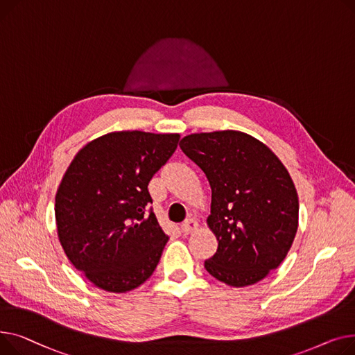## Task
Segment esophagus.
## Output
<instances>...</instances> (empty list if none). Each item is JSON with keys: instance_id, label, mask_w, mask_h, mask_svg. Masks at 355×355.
<instances>
[{"instance_id": "obj_1", "label": "esophagus", "mask_w": 355, "mask_h": 355, "mask_svg": "<svg viewBox=\"0 0 355 355\" xmlns=\"http://www.w3.org/2000/svg\"><path fill=\"white\" fill-rule=\"evenodd\" d=\"M198 226H199V223H198L195 219H186V220L180 225V231H182V234H184V235H189V234L198 231Z\"/></svg>"}]
</instances>
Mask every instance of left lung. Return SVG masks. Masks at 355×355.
Listing matches in <instances>:
<instances>
[{"label": "left lung", "instance_id": "8db88e82", "mask_svg": "<svg viewBox=\"0 0 355 355\" xmlns=\"http://www.w3.org/2000/svg\"><path fill=\"white\" fill-rule=\"evenodd\" d=\"M179 146L212 189L206 222L218 249L206 270L236 288L262 281L285 259L298 229V193L286 168L266 144L238 130L187 135Z\"/></svg>", "mask_w": 355, "mask_h": 355}]
</instances>
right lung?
Returning <instances> with one entry per match:
<instances>
[{
    "label": "right lung",
    "mask_w": 355,
    "mask_h": 355,
    "mask_svg": "<svg viewBox=\"0 0 355 355\" xmlns=\"http://www.w3.org/2000/svg\"><path fill=\"white\" fill-rule=\"evenodd\" d=\"M179 137L112 132L80 149L62 176L54 206L58 241L97 288L129 293L156 269L169 236L148 209V184Z\"/></svg>",
    "instance_id": "obj_1"
}]
</instances>
